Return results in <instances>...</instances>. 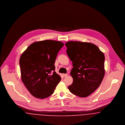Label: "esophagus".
Instances as JSON below:
<instances>
[{"label":"esophagus","mask_w":125,"mask_h":125,"mask_svg":"<svg viewBox=\"0 0 125 125\" xmlns=\"http://www.w3.org/2000/svg\"><path fill=\"white\" fill-rule=\"evenodd\" d=\"M68 74H63V76L64 77H65L68 76Z\"/></svg>","instance_id":"1"}]
</instances>
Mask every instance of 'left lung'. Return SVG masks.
Segmentation results:
<instances>
[{
  "label": "left lung",
  "instance_id": "left-lung-1",
  "mask_svg": "<svg viewBox=\"0 0 125 125\" xmlns=\"http://www.w3.org/2000/svg\"><path fill=\"white\" fill-rule=\"evenodd\" d=\"M65 45L73 66L70 73L73 83L68 88L79 97H86L98 87L104 78V53L91 43L71 41Z\"/></svg>",
  "mask_w": 125,
  "mask_h": 125
}]
</instances>
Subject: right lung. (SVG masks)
Wrapping results in <instances>:
<instances>
[{
    "label": "right lung",
    "mask_w": 125,
    "mask_h": 125,
    "mask_svg": "<svg viewBox=\"0 0 125 125\" xmlns=\"http://www.w3.org/2000/svg\"><path fill=\"white\" fill-rule=\"evenodd\" d=\"M63 46L62 42L55 40L37 41L21 54L19 61L21 79L33 96L44 99L53 94L61 79L54 72V64Z\"/></svg>",
    "instance_id": "obj_1"
}]
</instances>
